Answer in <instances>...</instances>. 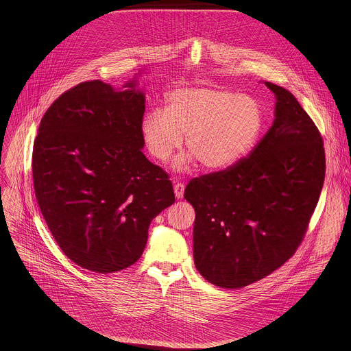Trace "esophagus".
I'll use <instances>...</instances> for the list:
<instances>
[{
	"label": "esophagus",
	"instance_id": "34e87169",
	"mask_svg": "<svg viewBox=\"0 0 351 351\" xmlns=\"http://www.w3.org/2000/svg\"><path fill=\"white\" fill-rule=\"evenodd\" d=\"M184 191H185V185L184 184H181V182H176L174 184V193H176L177 199H182Z\"/></svg>",
	"mask_w": 351,
	"mask_h": 351
}]
</instances>
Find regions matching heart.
Instances as JSON below:
<instances>
[{"label":"heart","mask_w":351,"mask_h":351,"mask_svg":"<svg viewBox=\"0 0 351 351\" xmlns=\"http://www.w3.org/2000/svg\"><path fill=\"white\" fill-rule=\"evenodd\" d=\"M262 110L246 95L223 88H177L166 97V108L152 109L141 123V134L151 156L166 162L184 143L202 167L226 170L254 147L262 130ZM180 169L186 160L177 163Z\"/></svg>","instance_id":"1"}]
</instances>
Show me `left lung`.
Returning a JSON list of instances; mask_svg holds the SVG:
<instances>
[{"label":"left lung","instance_id":"obj_1","mask_svg":"<svg viewBox=\"0 0 351 351\" xmlns=\"http://www.w3.org/2000/svg\"><path fill=\"white\" fill-rule=\"evenodd\" d=\"M276 119L246 158L191 180L195 265L210 284L238 289L282 266L300 246L326 176L322 135L296 97L271 82Z\"/></svg>","mask_w":351,"mask_h":351}]
</instances>
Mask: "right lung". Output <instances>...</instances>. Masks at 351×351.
Returning <instances> with one entry per match:
<instances>
[{
  "label": "right lung",
  "instance_id": "right-lung-1",
  "mask_svg": "<svg viewBox=\"0 0 351 351\" xmlns=\"http://www.w3.org/2000/svg\"><path fill=\"white\" fill-rule=\"evenodd\" d=\"M86 81L51 104L34 143L36 200L51 234L78 266L114 273L143 254L151 220L176 196L142 149L145 95Z\"/></svg>",
  "mask_w": 351,
  "mask_h": 351
}]
</instances>
